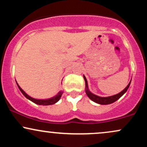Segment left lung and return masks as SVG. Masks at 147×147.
I'll list each match as a JSON object with an SVG mask.
<instances>
[{
    "label": "left lung",
    "instance_id": "8db88e82",
    "mask_svg": "<svg viewBox=\"0 0 147 147\" xmlns=\"http://www.w3.org/2000/svg\"><path fill=\"white\" fill-rule=\"evenodd\" d=\"M84 80H85V83H86V88H85L86 93L88 97L91 100L93 101L94 102L97 103V104H102V105H107V104H112V103L116 102L117 99L120 98V97H122L124 93H125L126 91H127L128 88H129L130 84H131V80L129 84L127 85V86H126L122 91H121L120 92H119L118 94H116V95H115L109 96V97H99V96L96 95L95 94L92 93V92H91L89 90L88 86L87 79L84 75Z\"/></svg>",
    "mask_w": 147,
    "mask_h": 147
}]
</instances>
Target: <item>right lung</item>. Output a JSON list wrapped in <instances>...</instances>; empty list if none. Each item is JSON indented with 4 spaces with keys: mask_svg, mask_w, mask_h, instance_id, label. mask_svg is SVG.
I'll use <instances>...</instances> for the list:
<instances>
[{
    "mask_svg": "<svg viewBox=\"0 0 147 147\" xmlns=\"http://www.w3.org/2000/svg\"><path fill=\"white\" fill-rule=\"evenodd\" d=\"M16 84H17V86H18V88H19V90H21V92H22V93H23V95H24L27 99H29V100L32 101V102L34 103V104H38V105L48 106V105H52V104H55V103H57L59 100L60 98H61V97L62 94L63 93V91L60 90L59 92H58V94H57V95H56L55 96H54V97H51V98L45 99H34V98H33V97H30V95H28V94H27L26 92H25V91L23 90V89H22L19 86V85H18L17 82H16Z\"/></svg>",
    "mask_w": 147,
    "mask_h": 147,
    "instance_id": "1",
    "label": "right lung"
}]
</instances>
